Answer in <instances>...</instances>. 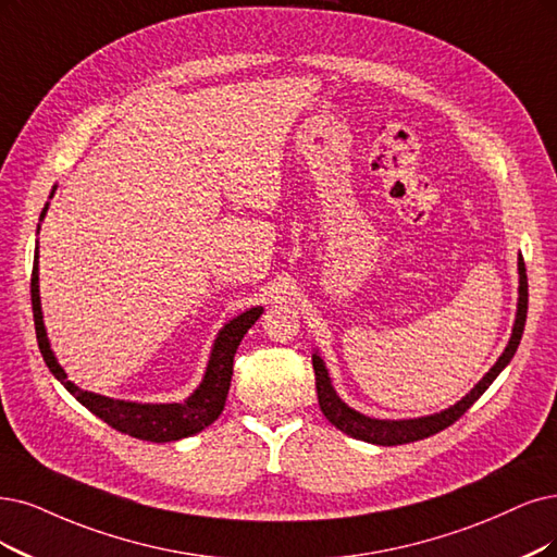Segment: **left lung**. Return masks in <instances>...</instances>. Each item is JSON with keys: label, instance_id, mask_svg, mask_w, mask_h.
Masks as SVG:
<instances>
[{"label": "left lung", "instance_id": "left-lung-1", "mask_svg": "<svg viewBox=\"0 0 557 557\" xmlns=\"http://www.w3.org/2000/svg\"><path fill=\"white\" fill-rule=\"evenodd\" d=\"M525 317H528V275H525V263L523 257L519 255V300H517V319H513L511 327V337L505 346L503 356L496 360L488 372L482 376V381L470 389L466 397H461L455 406H449L441 413L434 416H424V418H413V420H379V418H369L360 410L351 408L348 404L342 401L337 395V389L333 387L331 374H327V367L319 351L312 354V364H314V374H317V395H319V406L323 410L325 420L335 424L339 431H344L346 436L372 443V445H404V443H413L422 441L438 434L445 426L451 422H457L466 410L475 404L484 393L486 387L498 379V374L509 364V360L517 354V348L521 344V335L525 327Z\"/></svg>", "mask_w": 557, "mask_h": 557}]
</instances>
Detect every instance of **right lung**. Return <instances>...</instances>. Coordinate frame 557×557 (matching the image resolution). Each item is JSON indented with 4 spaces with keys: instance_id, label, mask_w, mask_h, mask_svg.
<instances>
[{
    "instance_id": "add662e5",
    "label": "right lung",
    "mask_w": 557,
    "mask_h": 557,
    "mask_svg": "<svg viewBox=\"0 0 557 557\" xmlns=\"http://www.w3.org/2000/svg\"><path fill=\"white\" fill-rule=\"evenodd\" d=\"M54 190L57 185L50 193V199ZM48 206L50 203H46V209L40 211V222H44L48 213ZM38 232H40V224L36 234ZM32 307H34V323H36V339H38L40 356H44L52 376L64 385L82 406L89 408L96 418L108 422L110 426L121 431V434H128L139 441H151V443H172V441L195 436L201 429L213 424L220 418L226 395H230L236 348L245 337V333L250 331L255 321L263 314V307L257 305L220 327V333L211 346V356H209V364H206L203 379L188 399L172 401V404H141V401L96 395L69 381V374L64 372V367L59 364L52 351L46 323H44V310H40L38 240H36V259H34V271H32Z\"/></svg>"
}]
</instances>
